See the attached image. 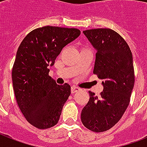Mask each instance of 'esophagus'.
I'll use <instances>...</instances> for the list:
<instances>
[{
	"label": "esophagus",
	"instance_id": "obj_1",
	"mask_svg": "<svg viewBox=\"0 0 147 147\" xmlns=\"http://www.w3.org/2000/svg\"><path fill=\"white\" fill-rule=\"evenodd\" d=\"M80 90V88L78 87H76V86H71V92L72 93V94H74V93H76V92H78Z\"/></svg>",
	"mask_w": 147,
	"mask_h": 147
}]
</instances>
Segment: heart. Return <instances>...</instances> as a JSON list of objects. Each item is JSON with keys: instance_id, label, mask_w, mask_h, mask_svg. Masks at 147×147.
Wrapping results in <instances>:
<instances>
[{"instance_id": "obj_1", "label": "heart", "mask_w": 147, "mask_h": 147, "mask_svg": "<svg viewBox=\"0 0 147 147\" xmlns=\"http://www.w3.org/2000/svg\"><path fill=\"white\" fill-rule=\"evenodd\" d=\"M84 49H83V50H84Z\"/></svg>"}]
</instances>
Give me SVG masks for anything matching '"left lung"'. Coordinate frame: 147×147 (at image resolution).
<instances>
[{
  "instance_id": "left-lung-1",
  "label": "left lung",
  "mask_w": 147,
  "mask_h": 147,
  "mask_svg": "<svg viewBox=\"0 0 147 147\" xmlns=\"http://www.w3.org/2000/svg\"><path fill=\"white\" fill-rule=\"evenodd\" d=\"M83 33L97 51L93 73L102 80L104 88L99 96L89 92L81 120L88 130L104 132L120 121L130 103L135 78L132 53L113 30L92 29Z\"/></svg>"
}]
</instances>
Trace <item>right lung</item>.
Here are the masks:
<instances>
[{"mask_svg":"<svg viewBox=\"0 0 147 147\" xmlns=\"http://www.w3.org/2000/svg\"><path fill=\"white\" fill-rule=\"evenodd\" d=\"M81 34L76 28L47 26L33 30L20 45L12 70L17 105L29 123L39 129L55 126L71 94L69 84L49 76L62 48Z\"/></svg>","mask_w":147,"mask_h":147,"instance_id":"add662e5","label":"right lung"}]
</instances>
